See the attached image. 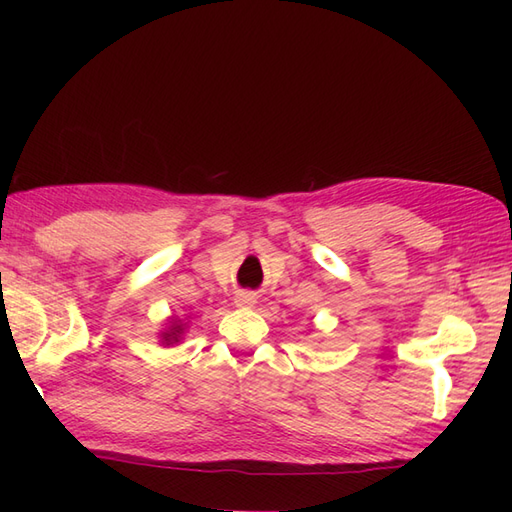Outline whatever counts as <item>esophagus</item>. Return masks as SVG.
Instances as JSON below:
<instances>
[{"mask_svg":"<svg viewBox=\"0 0 512 512\" xmlns=\"http://www.w3.org/2000/svg\"><path fill=\"white\" fill-rule=\"evenodd\" d=\"M235 303L239 305V307H254V303H256V297L252 292H241L239 297L235 299Z\"/></svg>","mask_w":512,"mask_h":512,"instance_id":"34e87169","label":"esophagus"}]
</instances>
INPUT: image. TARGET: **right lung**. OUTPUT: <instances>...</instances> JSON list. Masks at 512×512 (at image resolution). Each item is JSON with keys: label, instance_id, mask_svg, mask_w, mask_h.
Masks as SVG:
<instances>
[{"label": "right lung", "instance_id": "right-lung-1", "mask_svg": "<svg viewBox=\"0 0 512 512\" xmlns=\"http://www.w3.org/2000/svg\"><path fill=\"white\" fill-rule=\"evenodd\" d=\"M190 322H192V316H190V314L185 316L183 320H181V318H177V316L168 318L166 327L160 331V344H162V346H166V348H168V346H177V344H181V339H183L185 331H188Z\"/></svg>", "mask_w": 512, "mask_h": 512}]
</instances>
